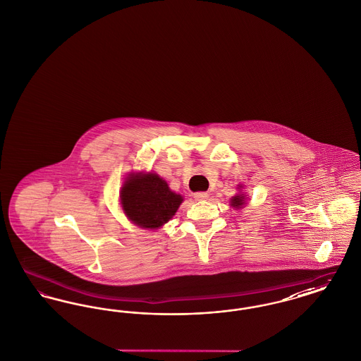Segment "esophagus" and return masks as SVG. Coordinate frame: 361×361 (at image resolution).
<instances>
[{"mask_svg": "<svg viewBox=\"0 0 361 361\" xmlns=\"http://www.w3.org/2000/svg\"><path fill=\"white\" fill-rule=\"evenodd\" d=\"M193 197L196 200H204L208 197V193L207 192H196V193H193Z\"/></svg>", "mask_w": 361, "mask_h": 361, "instance_id": "34e87169", "label": "esophagus"}]
</instances>
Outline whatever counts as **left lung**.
Segmentation results:
<instances>
[{
    "instance_id": "obj_1",
    "label": "left lung",
    "mask_w": 361,
    "mask_h": 361,
    "mask_svg": "<svg viewBox=\"0 0 361 361\" xmlns=\"http://www.w3.org/2000/svg\"><path fill=\"white\" fill-rule=\"evenodd\" d=\"M243 204H245V196H242V195H238L231 199V206L235 207V208H240Z\"/></svg>"
}]
</instances>
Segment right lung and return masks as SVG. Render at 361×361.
<instances>
[{
  "instance_id": "right-lung-1",
  "label": "right lung",
  "mask_w": 361,
  "mask_h": 361,
  "mask_svg": "<svg viewBox=\"0 0 361 361\" xmlns=\"http://www.w3.org/2000/svg\"><path fill=\"white\" fill-rule=\"evenodd\" d=\"M121 200L124 212L134 224L158 228L176 214L183 197L172 192L159 176L137 173L123 184Z\"/></svg>"
}]
</instances>
